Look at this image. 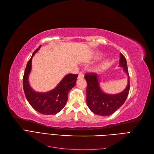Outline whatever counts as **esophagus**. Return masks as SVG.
<instances>
[{
  "mask_svg": "<svg viewBox=\"0 0 154 154\" xmlns=\"http://www.w3.org/2000/svg\"><path fill=\"white\" fill-rule=\"evenodd\" d=\"M78 78L79 79H83L84 78V73H83V72H80V73H79Z\"/></svg>",
  "mask_w": 154,
  "mask_h": 154,
  "instance_id": "obj_1",
  "label": "esophagus"
}]
</instances>
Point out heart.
Masks as SVG:
<instances>
[{
	"label": "heart",
	"mask_w": 154,
	"mask_h": 154,
	"mask_svg": "<svg viewBox=\"0 0 154 154\" xmlns=\"http://www.w3.org/2000/svg\"><path fill=\"white\" fill-rule=\"evenodd\" d=\"M106 64V62H103V64H102V66H104Z\"/></svg>",
	"instance_id": "1"
}]
</instances>
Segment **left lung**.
Returning a JSON list of instances; mask_svg holds the SVG:
<instances>
[{
	"label": "left lung",
	"mask_w": 154,
	"mask_h": 154,
	"mask_svg": "<svg viewBox=\"0 0 154 154\" xmlns=\"http://www.w3.org/2000/svg\"><path fill=\"white\" fill-rule=\"evenodd\" d=\"M119 66L123 68L128 76L127 86L122 92L111 95L103 93L99 85L98 75L95 73H86L87 82L86 102L94 114L100 116H109L115 112L125 102L130 90V78L125 57L120 54Z\"/></svg>",
	"instance_id": "1"
}]
</instances>
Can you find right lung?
Returning a JSON list of instances; mask_svg holds the SVG:
<instances>
[{
    "mask_svg": "<svg viewBox=\"0 0 154 154\" xmlns=\"http://www.w3.org/2000/svg\"><path fill=\"white\" fill-rule=\"evenodd\" d=\"M41 47L39 46L33 52L27 64L23 77V91L27 101L36 111L43 115H56L65 106L68 92L75 86L78 74H67L51 91L45 93L34 91L29 84V75L32 68V57Z\"/></svg>",
    "mask_w": 154,
    "mask_h": 154,
    "instance_id": "obj_1",
    "label": "right lung"
}]
</instances>
